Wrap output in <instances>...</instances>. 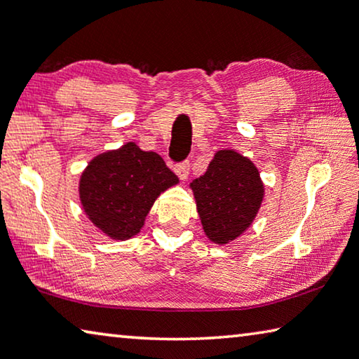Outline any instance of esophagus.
<instances>
[{
    "label": "esophagus",
    "mask_w": 359,
    "mask_h": 359,
    "mask_svg": "<svg viewBox=\"0 0 359 359\" xmlns=\"http://www.w3.org/2000/svg\"><path fill=\"white\" fill-rule=\"evenodd\" d=\"M174 172L177 174V177L180 180H185L187 177H189V172H190V163L185 161V163L177 164V166L174 168Z\"/></svg>",
    "instance_id": "obj_1"
}]
</instances>
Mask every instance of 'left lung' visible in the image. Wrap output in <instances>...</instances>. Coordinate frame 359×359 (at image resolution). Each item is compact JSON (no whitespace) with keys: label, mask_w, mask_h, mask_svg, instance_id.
<instances>
[{"label":"left lung","mask_w":359,"mask_h":359,"mask_svg":"<svg viewBox=\"0 0 359 359\" xmlns=\"http://www.w3.org/2000/svg\"><path fill=\"white\" fill-rule=\"evenodd\" d=\"M203 230L215 244L241 236L262 206L265 195L259 169L235 150H219L201 177L190 184Z\"/></svg>","instance_id":"left-lung-1"}]
</instances>
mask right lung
Segmentation results:
<instances>
[{
    "label": "right lung",
    "mask_w": 359,
    "mask_h": 359,
    "mask_svg": "<svg viewBox=\"0 0 359 359\" xmlns=\"http://www.w3.org/2000/svg\"><path fill=\"white\" fill-rule=\"evenodd\" d=\"M177 184L158 153L126 142L90 159L78 191L88 219L108 238L124 241L142 230L156 198Z\"/></svg>",
    "instance_id": "right-lung-1"
}]
</instances>
